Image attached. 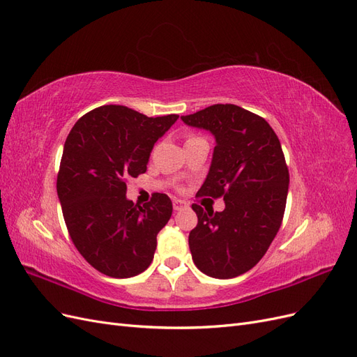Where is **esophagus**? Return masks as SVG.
Listing matches in <instances>:
<instances>
[{"label":"esophagus","mask_w":357,"mask_h":357,"mask_svg":"<svg viewBox=\"0 0 357 357\" xmlns=\"http://www.w3.org/2000/svg\"><path fill=\"white\" fill-rule=\"evenodd\" d=\"M172 207H174V210H176V211H180V210H183V208H186V207H188V204H186V201L174 199V201H172Z\"/></svg>","instance_id":"esophagus-1"}]
</instances>
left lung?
<instances>
[{
	"label": "left lung",
	"instance_id": "1",
	"mask_svg": "<svg viewBox=\"0 0 357 357\" xmlns=\"http://www.w3.org/2000/svg\"><path fill=\"white\" fill-rule=\"evenodd\" d=\"M181 121L215 138L197 197L225 201L223 211L192 205L198 215L189 234L192 259L210 277H238L261 261L283 222L289 169L282 144L264 117L234 104H214Z\"/></svg>",
	"mask_w": 357,
	"mask_h": 357
}]
</instances>
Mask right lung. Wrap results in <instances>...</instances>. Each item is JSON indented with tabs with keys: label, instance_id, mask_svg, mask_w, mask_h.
Wrapping results in <instances>:
<instances>
[{
	"label": "right lung",
	"instance_id": "1",
	"mask_svg": "<svg viewBox=\"0 0 357 357\" xmlns=\"http://www.w3.org/2000/svg\"><path fill=\"white\" fill-rule=\"evenodd\" d=\"M177 119L102 105L82 116L66 139L56 180L63 220L75 248L101 274L129 278L153 261L172 202L156 192L134 204L126 183L144 174L155 143Z\"/></svg>",
	"mask_w": 357,
	"mask_h": 357
}]
</instances>
